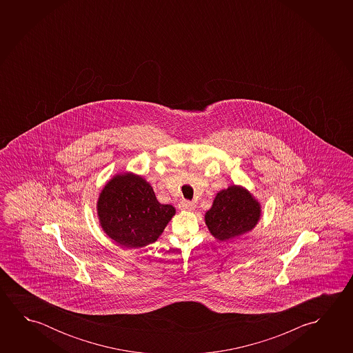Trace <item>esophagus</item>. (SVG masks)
Segmentation results:
<instances>
[{
	"label": "esophagus",
	"instance_id": "1",
	"mask_svg": "<svg viewBox=\"0 0 353 353\" xmlns=\"http://www.w3.org/2000/svg\"><path fill=\"white\" fill-rule=\"evenodd\" d=\"M194 207H196V204L193 202H190V201H182L179 204V208L181 210H193Z\"/></svg>",
	"mask_w": 353,
	"mask_h": 353
}]
</instances>
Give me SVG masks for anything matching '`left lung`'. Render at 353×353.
I'll use <instances>...</instances> for the list:
<instances>
[{
  "label": "left lung",
  "mask_w": 353,
  "mask_h": 353,
  "mask_svg": "<svg viewBox=\"0 0 353 353\" xmlns=\"http://www.w3.org/2000/svg\"><path fill=\"white\" fill-rule=\"evenodd\" d=\"M261 218V204L243 185H229L216 193L204 215L205 225L216 240L228 241L248 234Z\"/></svg>",
  "instance_id": "1"
}]
</instances>
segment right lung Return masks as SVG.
Listing matches in <instances>:
<instances>
[{"label":"right lung","mask_w":353,"mask_h":353,"mask_svg":"<svg viewBox=\"0 0 353 353\" xmlns=\"http://www.w3.org/2000/svg\"><path fill=\"white\" fill-rule=\"evenodd\" d=\"M176 214L157 199L150 183L139 174H117L104 185L97 201L99 225L125 249L155 243Z\"/></svg>","instance_id":"1"}]
</instances>
